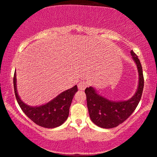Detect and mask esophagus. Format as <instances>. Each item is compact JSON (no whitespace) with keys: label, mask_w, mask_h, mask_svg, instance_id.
Returning a JSON list of instances; mask_svg holds the SVG:
<instances>
[{"label":"esophagus","mask_w":157,"mask_h":157,"mask_svg":"<svg viewBox=\"0 0 157 157\" xmlns=\"http://www.w3.org/2000/svg\"><path fill=\"white\" fill-rule=\"evenodd\" d=\"M87 86H88V83L86 82V81H81V82H79L78 85L79 90H84Z\"/></svg>","instance_id":"1"}]
</instances>
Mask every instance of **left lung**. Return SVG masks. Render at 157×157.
I'll return each mask as SVG.
<instances>
[{
  "instance_id": "obj_1",
  "label": "left lung",
  "mask_w": 157,
  "mask_h": 157,
  "mask_svg": "<svg viewBox=\"0 0 157 157\" xmlns=\"http://www.w3.org/2000/svg\"><path fill=\"white\" fill-rule=\"evenodd\" d=\"M131 54L139 72L138 88L132 98L126 101H115L101 96L92 86L85 90L90 118L99 127L111 128L119 126L132 115L140 101L144 83L142 67L138 56L132 50Z\"/></svg>"
}]
</instances>
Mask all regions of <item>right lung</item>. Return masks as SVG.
<instances>
[{"mask_svg": "<svg viewBox=\"0 0 157 157\" xmlns=\"http://www.w3.org/2000/svg\"><path fill=\"white\" fill-rule=\"evenodd\" d=\"M15 95L18 104L25 115L38 126L53 128L61 126L68 119L73 98L78 91L77 86L66 90L46 104L31 106L25 104L19 97L16 86V71L13 77Z\"/></svg>", "mask_w": 157, "mask_h": 157, "instance_id": "1", "label": "right lung"}]
</instances>
